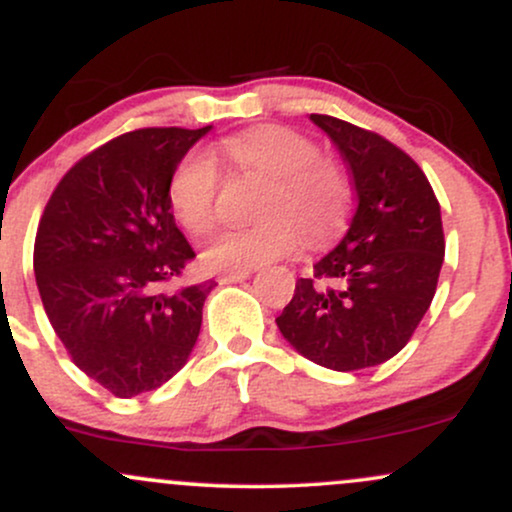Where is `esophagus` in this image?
I'll use <instances>...</instances> for the list:
<instances>
[{"instance_id":"obj_1","label":"esophagus","mask_w":512,"mask_h":512,"mask_svg":"<svg viewBox=\"0 0 512 512\" xmlns=\"http://www.w3.org/2000/svg\"><path fill=\"white\" fill-rule=\"evenodd\" d=\"M252 272L250 269H240V272H223L219 274V284H236V281L248 279Z\"/></svg>"}]
</instances>
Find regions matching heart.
I'll list each match as a JSON object with an SVG mask.
<instances>
[{
  "instance_id": "b5f03b06",
  "label": "heart",
  "mask_w": 512,
  "mask_h": 512,
  "mask_svg": "<svg viewBox=\"0 0 512 512\" xmlns=\"http://www.w3.org/2000/svg\"><path fill=\"white\" fill-rule=\"evenodd\" d=\"M223 149L245 175L267 180L260 199V214L267 219L221 233L204 252L207 267L226 272L257 267L291 255L301 245V231L308 243H325L344 226L351 209L349 178L308 134L262 125L228 137ZM221 182L219 163L204 151H190L175 163L168 204L187 233L204 238L214 231Z\"/></svg>"
}]
</instances>
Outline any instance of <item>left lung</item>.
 Returning a JSON list of instances; mask_svg holds the SVG:
<instances>
[{
	"label": "left lung",
	"instance_id": "1",
	"mask_svg": "<svg viewBox=\"0 0 512 512\" xmlns=\"http://www.w3.org/2000/svg\"><path fill=\"white\" fill-rule=\"evenodd\" d=\"M310 120L344 156L358 204L342 243L296 281L276 325L305 358L346 373L399 354L424 320L445 257L443 221L407 151L339 117Z\"/></svg>",
	"mask_w": 512,
	"mask_h": 512
}]
</instances>
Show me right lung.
I'll list each match as a JSON object with an SVG mask.
<instances>
[{
	"instance_id": "obj_1",
	"label": "right lung",
	"mask_w": 512,
	"mask_h": 512,
	"mask_svg": "<svg viewBox=\"0 0 512 512\" xmlns=\"http://www.w3.org/2000/svg\"><path fill=\"white\" fill-rule=\"evenodd\" d=\"M211 127H142L81 156L45 204L33 269L67 354L115 397L185 366L214 281L175 286L195 250L168 204L175 163Z\"/></svg>"
}]
</instances>
